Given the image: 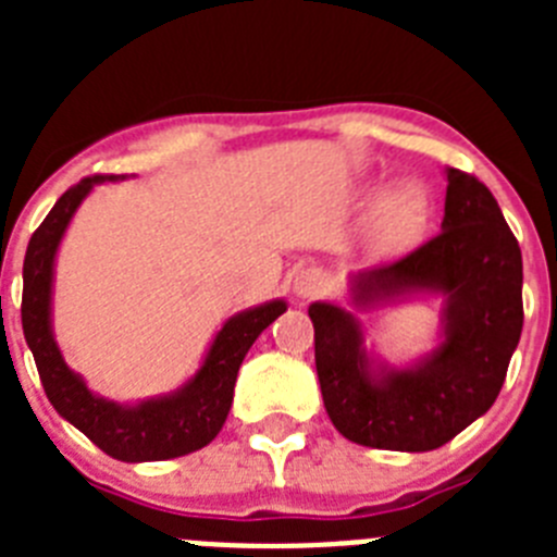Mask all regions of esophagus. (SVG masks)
Masks as SVG:
<instances>
[{
  "instance_id": "esophagus-1",
  "label": "esophagus",
  "mask_w": 557,
  "mask_h": 557,
  "mask_svg": "<svg viewBox=\"0 0 557 557\" xmlns=\"http://www.w3.org/2000/svg\"><path fill=\"white\" fill-rule=\"evenodd\" d=\"M323 293H326V278H323L321 270H304L295 278V295L304 298V301H312V298H318Z\"/></svg>"
}]
</instances>
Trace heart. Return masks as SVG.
<instances>
[{"instance_id":"heart-1","label":"heart","mask_w":557,"mask_h":557,"mask_svg":"<svg viewBox=\"0 0 557 557\" xmlns=\"http://www.w3.org/2000/svg\"><path fill=\"white\" fill-rule=\"evenodd\" d=\"M376 225L391 243H407L418 231V206L405 191H391L379 200Z\"/></svg>"}]
</instances>
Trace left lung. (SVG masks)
Returning <instances> with one entry per match:
<instances>
[{
    "label": "left lung",
    "instance_id": "1",
    "mask_svg": "<svg viewBox=\"0 0 557 557\" xmlns=\"http://www.w3.org/2000/svg\"><path fill=\"white\" fill-rule=\"evenodd\" d=\"M441 234L351 275L357 307L444 293V343L421 366L373 371L354 314L312 304L314 368L332 424L371 449L432 451L491 410L521 337V250L491 189L446 170Z\"/></svg>",
    "mask_w": 557,
    "mask_h": 557
}]
</instances>
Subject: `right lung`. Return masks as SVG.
<instances>
[{"label": "right lung", "mask_w": 557, "mask_h": 557, "mask_svg": "<svg viewBox=\"0 0 557 557\" xmlns=\"http://www.w3.org/2000/svg\"><path fill=\"white\" fill-rule=\"evenodd\" d=\"M106 181H120V175H88L81 184L63 191L36 234L29 236L22 293L24 339L36 359L49 405L69 424H75L91 444L125 462L170 460L203 449L218 437L234 401L236 373L245 354L253 346V339L287 309V304L270 301L228 318L211 343L200 371L172 396L150 398L136 407L95 396L86 382L63 362L61 348L49 326V304H52V268H55L63 231L91 186Z\"/></svg>", "instance_id": "1"}]
</instances>
